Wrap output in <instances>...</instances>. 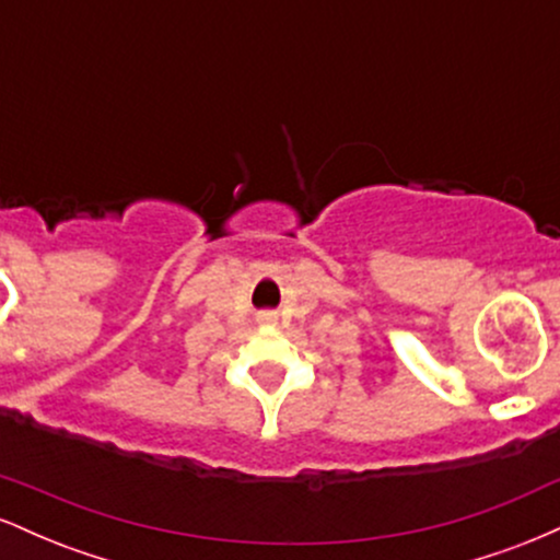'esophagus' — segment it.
<instances>
[{
  "mask_svg": "<svg viewBox=\"0 0 560 560\" xmlns=\"http://www.w3.org/2000/svg\"><path fill=\"white\" fill-rule=\"evenodd\" d=\"M260 320H262V324H273V320H276V316H273V313H262V316H260Z\"/></svg>",
  "mask_w": 560,
  "mask_h": 560,
  "instance_id": "obj_1",
  "label": "esophagus"
}]
</instances>
